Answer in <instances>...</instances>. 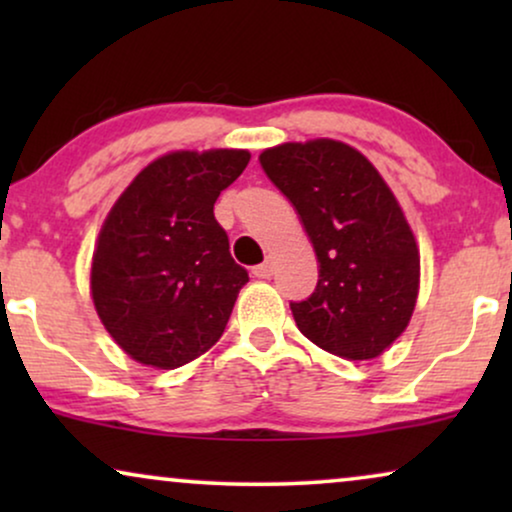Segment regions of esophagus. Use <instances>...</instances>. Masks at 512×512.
Wrapping results in <instances>:
<instances>
[{
    "instance_id": "1",
    "label": "esophagus",
    "mask_w": 512,
    "mask_h": 512,
    "mask_svg": "<svg viewBox=\"0 0 512 512\" xmlns=\"http://www.w3.org/2000/svg\"><path fill=\"white\" fill-rule=\"evenodd\" d=\"M272 268H275V265H272V258H265V261L261 265H256L251 272H254V277H258V279H270Z\"/></svg>"
}]
</instances>
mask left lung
Returning a JSON list of instances; mask_svg holds the SVG:
<instances>
[{
    "mask_svg": "<svg viewBox=\"0 0 512 512\" xmlns=\"http://www.w3.org/2000/svg\"><path fill=\"white\" fill-rule=\"evenodd\" d=\"M268 179L300 214L319 261L310 298L291 303L300 333L352 361L375 359L417 303L415 235L373 163L335 139L261 153Z\"/></svg>",
    "mask_w": 512,
    "mask_h": 512,
    "instance_id": "obj_1",
    "label": "left lung"
}]
</instances>
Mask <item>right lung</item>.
Returning <instances> with one entry per match:
<instances>
[{"label":"right lung","mask_w":512,"mask_h":512,"mask_svg":"<svg viewBox=\"0 0 512 512\" xmlns=\"http://www.w3.org/2000/svg\"><path fill=\"white\" fill-rule=\"evenodd\" d=\"M249 151H174L125 188L97 237L90 291L104 328L144 366L172 370L223 335L247 270L230 256L214 202Z\"/></svg>","instance_id":"right-lung-1"}]
</instances>
